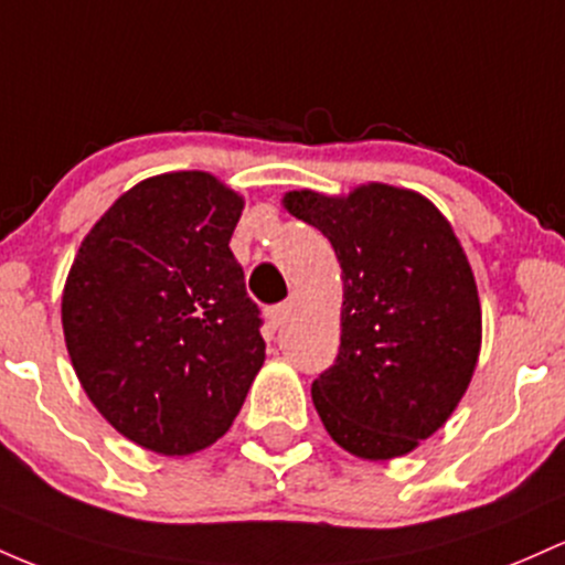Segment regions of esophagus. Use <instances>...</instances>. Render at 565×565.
<instances>
[{"label": "esophagus", "instance_id": "esophagus-1", "mask_svg": "<svg viewBox=\"0 0 565 565\" xmlns=\"http://www.w3.org/2000/svg\"><path fill=\"white\" fill-rule=\"evenodd\" d=\"M290 309H294V303H288V301H282V303H277V307H271L269 312H266V320H269V326L271 328L285 326V322H288V317H290Z\"/></svg>", "mask_w": 565, "mask_h": 565}]
</instances>
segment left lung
<instances>
[{"label":"left lung","instance_id":"obj_1","mask_svg":"<svg viewBox=\"0 0 565 565\" xmlns=\"http://www.w3.org/2000/svg\"><path fill=\"white\" fill-rule=\"evenodd\" d=\"M285 211L331 239L341 264V347L312 382L328 435L367 461L411 454L465 397L483 320L467 253L427 198L363 183L299 189Z\"/></svg>","mask_w":565,"mask_h":565}]
</instances>
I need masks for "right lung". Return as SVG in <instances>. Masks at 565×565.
<instances>
[{"mask_svg":"<svg viewBox=\"0 0 565 565\" xmlns=\"http://www.w3.org/2000/svg\"><path fill=\"white\" fill-rule=\"evenodd\" d=\"M245 200L179 170L128 189L82 239L61 320L82 390L136 446H213L264 365L262 317L230 239Z\"/></svg>","mask_w":565,"mask_h":565,"instance_id":"right-lung-1","label":"right lung"}]
</instances>
